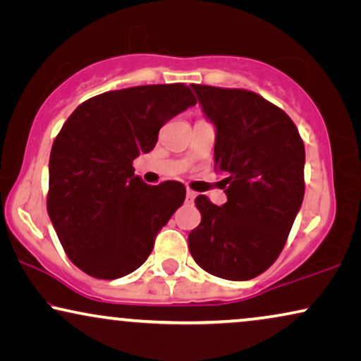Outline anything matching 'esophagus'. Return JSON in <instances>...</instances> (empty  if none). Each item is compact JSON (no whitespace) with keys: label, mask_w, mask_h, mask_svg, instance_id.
<instances>
[{"label":"esophagus","mask_w":361,"mask_h":361,"mask_svg":"<svg viewBox=\"0 0 361 361\" xmlns=\"http://www.w3.org/2000/svg\"><path fill=\"white\" fill-rule=\"evenodd\" d=\"M196 198V193L195 191H191V190H186V201H188V203H193V200Z\"/></svg>","instance_id":"esophagus-1"}]
</instances>
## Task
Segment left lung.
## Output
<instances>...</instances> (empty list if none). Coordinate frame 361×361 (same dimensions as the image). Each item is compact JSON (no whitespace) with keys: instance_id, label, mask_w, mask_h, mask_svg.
I'll return each mask as SVG.
<instances>
[{"instance_id":"1","label":"left lung","mask_w":361,"mask_h":361,"mask_svg":"<svg viewBox=\"0 0 361 361\" xmlns=\"http://www.w3.org/2000/svg\"><path fill=\"white\" fill-rule=\"evenodd\" d=\"M214 125V168L228 201L204 195L188 236L196 264L228 281H249L276 261L304 200L305 148L284 110L244 89L191 84Z\"/></svg>"}]
</instances>
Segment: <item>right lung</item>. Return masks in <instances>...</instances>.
I'll return each mask as SVG.
<instances>
[{
    "instance_id": "1",
    "label": "right lung",
    "mask_w": 361,
    "mask_h": 361,
    "mask_svg": "<svg viewBox=\"0 0 361 361\" xmlns=\"http://www.w3.org/2000/svg\"><path fill=\"white\" fill-rule=\"evenodd\" d=\"M195 104L185 84L138 85L85 100L62 125L49 158L47 213L80 271L112 281L150 256L186 190L180 181L147 185L132 163Z\"/></svg>"
}]
</instances>
